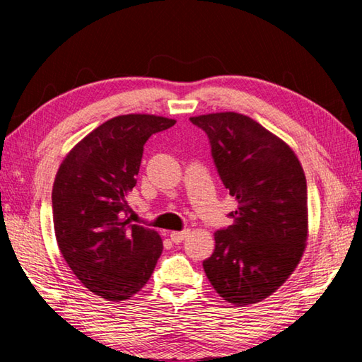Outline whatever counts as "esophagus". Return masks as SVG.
<instances>
[{
    "instance_id": "34e87169",
    "label": "esophagus",
    "mask_w": 362,
    "mask_h": 362,
    "mask_svg": "<svg viewBox=\"0 0 362 362\" xmlns=\"http://www.w3.org/2000/svg\"><path fill=\"white\" fill-rule=\"evenodd\" d=\"M189 235V230H183V231H173L170 233V240L175 244H180L185 238Z\"/></svg>"
}]
</instances>
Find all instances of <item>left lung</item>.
<instances>
[{
    "instance_id": "8db88e82",
    "label": "left lung",
    "mask_w": 362,
    "mask_h": 362,
    "mask_svg": "<svg viewBox=\"0 0 362 362\" xmlns=\"http://www.w3.org/2000/svg\"><path fill=\"white\" fill-rule=\"evenodd\" d=\"M189 121L207 134L220 179L238 201L233 225L214 233L206 276L228 303H259L286 283L305 252L303 168L283 139L246 115L209 113Z\"/></svg>"
}]
</instances>
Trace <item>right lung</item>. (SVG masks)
<instances>
[{
	"mask_svg": "<svg viewBox=\"0 0 362 362\" xmlns=\"http://www.w3.org/2000/svg\"><path fill=\"white\" fill-rule=\"evenodd\" d=\"M175 124L156 115L108 119L64 158L52 187V220L60 254L84 287L121 302L148 283L163 240L131 223L126 198L136 187L144 145Z\"/></svg>",
	"mask_w": 362,
	"mask_h": 362,
	"instance_id": "right-lung-1",
	"label": "right lung"
}]
</instances>
